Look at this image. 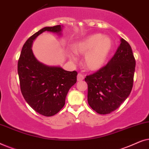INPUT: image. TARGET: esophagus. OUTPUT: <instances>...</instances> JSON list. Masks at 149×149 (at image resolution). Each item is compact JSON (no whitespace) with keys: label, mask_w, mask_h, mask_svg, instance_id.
<instances>
[{"label":"esophagus","mask_w":149,"mask_h":149,"mask_svg":"<svg viewBox=\"0 0 149 149\" xmlns=\"http://www.w3.org/2000/svg\"><path fill=\"white\" fill-rule=\"evenodd\" d=\"M84 79V76H83V74H81V73H79L78 74H77V81H81Z\"/></svg>","instance_id":"obj_1"}]
</instances>
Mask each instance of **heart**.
Returning a JSON list of instances; mask_svg holds the SVG:
<instances>
[{
	"label": "heart",
	"mask_w": 149,
	"mask_h": 149,
	"mask_svg": "<svg viewBox=\"0 0 149 149\" xmlns=\"http://www.w3.org/2000/svg\"><path fill=\"white\" fill-rule=\"evenodd\" d=\"M113 49V42L101 34H93L77 42L73 51L77 55H85L83 66L87 70L97 71L104 66ZM72 61L74 57H70Z\"/></svg>",
	"instance_id": "heart-1"
}]
</instances>
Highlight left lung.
Here are the masks:
<instances>
[{"label": "left lung", "instance_id": "1", "mask_svg": "<svg viewBox=\"0 0 149 149\" xmlns=\"http://www.w3.org/2000/svg\"><path fill=\"white\" fill-rule=\"evenodd\" d=\"M135 67L131 46L121 38V44L108 64L85 79L91 109L101 115L117 109L131 93Z\"/></svg>", "mask_w": 149, "mask_h": 149}]
</instances>
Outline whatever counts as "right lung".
I'll return each instance as SVG.
<instances>
[{
	"label": "right lung",
	"mask_w": 149,
	"mask_h": 149,
	"mask_svg": "<svg viewBox=\"0 0 149 149\" xmlns=\"http://www.w3.org/2000/svg\"><path fill=\"white\" fill-rule=\"evenodd\" d=\"M45 31L61 34L62 26L45 27L26 40L18 60L17 72L25 100L38 113L51 117L64 106L69 89L77 82V72L66 71L60 66H46L36 60L32 45Z\"/></svg>",
	"instance_id": "1"
}]
</instances>
